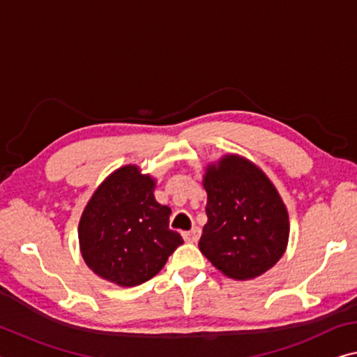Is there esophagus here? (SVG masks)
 Segmentation results:
<instances>
[{"instance_id": "1", "label": "esophagus", "mask_w": 357, "mask_h": 357, "mask_svg": "<svg viewBox=\"0 0 357 357\" xmlns=\"http://www.w3.org/2000/svg\"><path fill=\"white\" fill-rule=\"evenodd\" d=\"M183 236H184L185 241L197 243V241H199V238H200V229L199 227H194V229L189 230V231H183Z\"/></svg>"}]
</instances>
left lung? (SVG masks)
<instances>
[{
	"label": "left lung",
	"mask_w": 357,
	"mask_h": 357,
	"mask_svg": "<svg viewBox=\"0 0 357 357\" xmlns=\"http://www.w3.org/2000/svg\"><path fill=\"white\" fill-rule=\"evenodd\" d=\"M208 194L200 251L234 280H250L273 267L286 251L289 218L278 190L262 169L238 155L206 168Z\"/></svg>",
	"instance_id": "1"
}]
</instances>
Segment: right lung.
<instances>
[{
  "instance_id": "1",
  "label": "right lung",
  "mask_w": 357,
  "mask_h": 357,
  "mask_svg": "<svg viewBox=\"0 0 357 357\" xmlns=\"http://www.w3.org/2000/svg\"><path fill=\"white\" fill-rule=\"evenodd\" d=\"M154 179L119 168L95 190L79 222L86 264L101 278L130 287L151 280L183 236L169 229L172 209L154 199Z\"/></svg>"
}]
</instances>
